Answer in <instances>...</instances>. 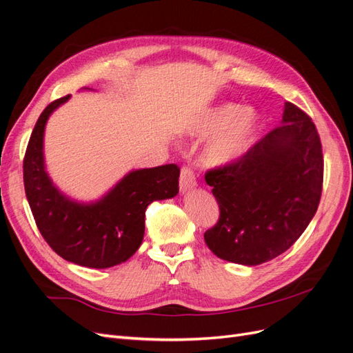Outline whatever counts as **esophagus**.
<instances>
[{
	"label": "esophagus",
	"instance_id": "34e87169",
	"mask_svg": "<svg viewBox=\"0 0 353 353\" xmlns=\"http://www.w3.org/2000/svg\"><path fill=\"white\" fill-rule=\"evenodd\" d=\"M197 187V181L193 174V170L190 168L181 169V176H179V188L183 193H188V191L194 190Z\"/></svg>",
	"mask_w": 353,
	"mask_h": 353
}]
</instances>
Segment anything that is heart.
<instances>
[{
	"label": "heart",
	"mask_w": 353,
	"mask_h": 353,
	"mask_svg": "<svg viewBox=\"0 0 353 353\" xmlns=\"http://www.w3.org/2000/svg\"><path fill=\"white\" fill-rule=\"evenodd\" d=\"M259 130V114L253 108L221 104L200 116L196 132L209 137L205 157L209 163L225 166L236 163L250 150Z\"/></svg>",
	"instance_id": "obj_1"
}]
</instances>
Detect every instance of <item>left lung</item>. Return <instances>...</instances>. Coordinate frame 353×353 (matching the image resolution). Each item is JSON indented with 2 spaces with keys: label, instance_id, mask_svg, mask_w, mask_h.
Listing matches in <instances>:
<instances>
[{
  "label": "left lung",
  "instance_id": "1",
  "mask_svg": "<svg viewBox=\"0 0 353 353\" xmlns=\"http://www.w3.org/2000/svg\"><path fill=\"white\" fill-rule=\"evenodd\" d=\"M324 159L316 128L285 101L281 125L239 162L208 170L219 221L205 232L218 258L254 266L284 253L312 221L323 191Z\"/></svg>",
  "mask_w": 353,
  "mask_h": 353
}]
</instances>
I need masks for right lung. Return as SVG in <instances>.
I'll list each match as a JSON object with an SVG mask.
<instances>
[{
    "label": "right lung",
    "instance_id": "right-lung-1",
    "mask_svg": "<svg viewBox=\"0 0 353 353\" xmlns=\"http://www.w3.org/2000/svg\"><path fill=\"white\" fill-rule=\"evenodd\" d=\"M69 99L48 104L32 131L23 160L26 197L39 232L59 256L87 268H110L141 245L147 206L178 194L179 168L170 163L131 170L90 203L61 193L46 169L44 132L51 113Z\"/></svg>",
    "mask_w": 353,
    "mask_h": 353
}]
</instances>
